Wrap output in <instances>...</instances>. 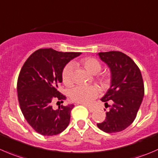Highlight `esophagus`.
Here are the masks:
<instances>
[{
	"instance_id": "34e87169",
	"label": "esophagus",
	"mask_w": 158,
	"mask_h": 158,
	"mask_svg": "<svg viewBox=\"0 0 158 158\" xmlns=\"http://www.w3.org/2000/svg\"><path fill=\"white\" fill-rule=\"evenodd\" d=\"M85 106L88 108V110H89V112H91V113H93V112H94L95 110H96V109L94 108V107H92V106Z\"/></svg>"
}]
</instances>
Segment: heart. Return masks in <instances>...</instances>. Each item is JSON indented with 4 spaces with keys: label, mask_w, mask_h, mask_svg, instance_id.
Returning <instances> with one entry per match:
<instances>
[{
    "label": "heart",
    "mask_w": 158,
    "mask_h": 158,
    "mask_svg": "<svg viewBox=\"0 0 158 158\" xmlns=\"http://www.w3.org/2000/svg\"><path fill=\"white\" fill-rule=\"evenodd\" d=\"M84 68L92 74H96L101 70L102 65L99 61L95 58H86L82 61ZM98 79L102 83H107L108 76L106 75L97 76ZM73 65L69 63L66 65L62 71V81L66 85L73 83ZM99 94V89L96 85H77L70 91V98L72 100L82 104H89Z\"/></svg>",
    "instance_id": "1"
}]
</instances>
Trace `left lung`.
I'll list each match as a JSON object with an SVG mask.
<instances>
[{
	"label": "left lung",
	"mask_w": 158,
	"mask_h": 158,
	"mask_svg": "<svg viewBox=\"0 0 158 158\" xmlns=\"http://www.w3.org/2000/svg\"><path fill=\"white\" fill-rule=\"evenodd\" d=\"M99 59L110 68V87L101 101L108 105L113 102L110 111L106 112L103 122L97 127L106 133L123 131L135 120L144 96V85L140 69L124 53L112 51L98 53Z\"/></svg>",
	"instance_id": "obj_1"
}]
</instances>
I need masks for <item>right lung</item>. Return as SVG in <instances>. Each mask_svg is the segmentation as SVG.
I'll use <instances>...</instances> for the list:
<instances>
[{"label":"right lung","instance_id":"add662e5","mask_svg":"<svg viewBox=\"0 0 158 158\" xmlns=\"http://www.w3.org/2000/svg\"><path fill=\"white\" fill-rule=\"evenodd\" d=\"M80 55L41 48L32 53L21 68L17 84L20 108L38 134L54 136L68 127L74 105H62L54 110L52 102H63L65 99L58 90L62 82V71L69 62Z\"/></svg>","mask_w":158,"mask_h":158}]
</instances>
